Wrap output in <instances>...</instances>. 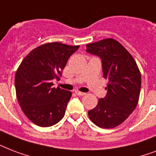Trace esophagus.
<instances>
[{
    "mask_svg": "<svg viewBox=\"0 0 156 156\" xmlns=\"http://www.w3.org/2000/svg\"><path fill=\"white\" fill-rule=\"evenodd\" d=\"M75 93L78 95V96H84L86 93H84V92H82V91H75Z\"/></svg>",
    "mask_w": 156,
    "mask_h": 156,
    "instance_id": "obj_1",
    "label": "esophagus"
}]
</instances>
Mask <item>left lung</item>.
Segmentation results:
<instances>
[{"label":"left lung","instance_id":"1","mask_svg":"<svg viewBox=\"0 0 156 156\" xmlns=\"http://www.w3.org/2000/svg\"><path fill=\"white\" fill-rule=\"evenodd\" d=\"M87 51L101 57L103 78L108 81L106 97L98 100L88 116L100 128H115L137 105L141 85L139 68L132 55L115 39L87 44Z\"/></svg>","mask_w":156,"mask_h":156}]
</instances>
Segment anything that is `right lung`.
Wrapping results in <instances>:
<instances>
[{
    "label": "right lung",
    "instance_id": "add662e5",
    "mask_svg": "<svg viewBox=\"0 0 156 156\" xmlns=\"http://www.w3.org/2000/svg\"><path fill=\"white\" fill-rule=\"evenodd\" d=\"M79 46L61 42L42 44L31 51L18 68L15 78L16 97L21 110L36 125L51 127L62 119L71 91L53 87L69 56Z\"/></svg>",
    "mask_w": 156,
    "mask_h": 156
}]
</instances>
